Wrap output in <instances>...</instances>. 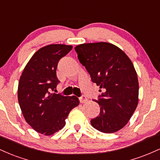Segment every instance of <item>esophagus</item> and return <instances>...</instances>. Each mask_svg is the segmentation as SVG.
Listing matches in <instances>:
<instances>
[{"label": "esophagus", "mask_w": 160, "mask_h": 160, "mask_svg": "<svg viewBox=\"0 0 160 160\" xmlns=\"http://www.w3.org/2000/svg\"><path fill=\"white\" fill-rule=\"evenodd\" d=\"M88 99L86 98V96H84V95H82V96H81L80 98V103H86V102H87Z\"/></svg>", "instance_id": "obj_1"}]
</instances>
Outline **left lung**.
<instances>
[{
  "instance_id": "1",
  "label": "left lung",
  "mask_w": 160,
  "mask_h": 160,
  "mask_svg": "<svg viewBox=\"0 0 160 160\" xmlns=\"http://www.w3.org/2000/svg\"><path fill=\"white\" fill-rule=\"evenodd\" d=\"M78 59L100 86L95 101L100 113L91 120L95 129L113 133L123 128L138 104V80L130 58L117 46L106 42L82 43L75 47Z\"/></svg>"
}]
</instances>
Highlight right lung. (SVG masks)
Here are the masks:
<instances>
[{
    "label": "right lung",
    "mask_w": 160,
    "mask_h": 160,
    "mask_svg": "<svg viewBox=\"0 0 160 160\" xmlns=\"http://www.w3.org/2000/svg\"><path fill=\"white\" fill-rule=\"evenodd\" d=\"M73 48L50 44L38 49L25 65L18 86V101L24 118L36 132L52 135L65 126L70 111L79 105L78 97L51 93L58 81V62Z\"/></svg>",
    "instance_id": "obj_1"
}]
</instances>
